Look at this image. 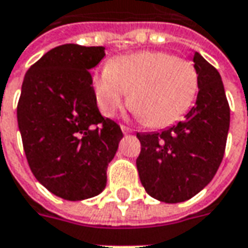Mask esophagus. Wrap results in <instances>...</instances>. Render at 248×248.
<instances>
[{
    "label": "esophagus",
    "instance_id": "obj_1",
    "mask_svg": "<svg viewBox=\"0 0 248 248\" xmlns=\"http://www.w3.org/2000/svg\"><path fill=\"white\" fill-rule=\"evenodd\" d=\"M121 131H123V134H125V135L132 132V129L128 128V127H125V125H121Z\"/></svg>",
    "mask_w": 248,
    "mask_h": 248
}]
</instances>
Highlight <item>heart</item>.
<instances>
[{
	"label": "heart",
	"mask_w": 248,
	"mask_h": 248,
	"mask_svg": "<svg viewBox=\"0 0 248 248\" xmlns=\"http://www.w3.org/2000/svg\"><path fill=\"white\" fill-rule=\"evenodd\" d=\"M92 87L103 116L113 117L129 98L131 108L148 125L166 128L193 106L199 73L193 63L172 53L146 51L113 59L93 76Z\"/></svg>",
	"instance_id": "b5f03b06"
}]
</instances>
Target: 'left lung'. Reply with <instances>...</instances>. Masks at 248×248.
Returning a JSON list of instances; mask_svg holds the SVG:
<instances>
[{
	"instance_id": "left-lung-1",
	"label": "left lung",
	"mask_w": 248,
	"mask_h": 248,
	"mask_svg": "<svg viewBox=\"0 0 248 248\" xmlns=\"http://www.w3.org/2000/svg\"><path fill=\"white\" fill-rule=\"evenodd\" d=\"M192 62L199 73L195 106L184 121L160 132H138L139 179L153 199L182 203L211 182L222 161L231 110L218 70L199 52Z\"/></svg>"
}]
</instances>
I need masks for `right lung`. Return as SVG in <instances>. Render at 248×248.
<instances>
[{"label":"right lung","instance_id":"right-lung-1","mask_svg":"<svg viewBox=\"0 0 248 248\" xmlns=\"http://www.w3.org/2000/svg\"><path fill=\"white\" fill-rule=\"evenodd\" d=\"M105 46L64 44L27 70L17 103V125L37 181L51 193L77 202L106 187L108 166L123 132L102 117L90 70Z\"/></svg>","mask_w":248,"mask_h":248}]
</instances>
